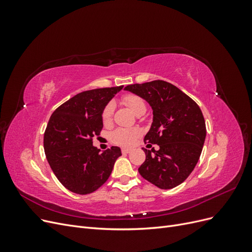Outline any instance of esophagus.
I'll use <instances>...</instances> for the list:
<instances>
[{"label": "esophagus", "instance_id": "esophagus-1", "mask_svg": "<svg viewBox=\"0 0 252 252\" xmlns=\"http://www.w3.org/2000/svg\"><path fill=\"white\" fill-rule=\"evenodd\" d=\"M130 151H131L130 148H122V154H124V155L129 154V152H130Z\"/></svg>", "mask_w": 252, "mask_h": 252}]
</instances>
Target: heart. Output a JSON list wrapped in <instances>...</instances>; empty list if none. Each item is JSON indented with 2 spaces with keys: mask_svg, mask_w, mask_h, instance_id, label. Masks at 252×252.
<instances>
[{
  "mask_svg": "<svg viewBox=\"0 0 252 252\" xmlns=\"http://www.w3.org/2000/svg\"><path fill=\"white\" fill-rule=\"evenodd\" d=\"M123 103L128 106L129 109L135 114H138L142 111L146 110V105L143 98L136 94H128L123 96ZM113 113V104L109 103L105 106V108L102 112V120L104 123H108L111 120ZM141 134V130L139 128H118L116 130L111 132V141L116 144L122 145V146H130L134 143L136 138Z\"/></svg>",
  "mask_w": 252,
  "mask_h": 252,
  "instance_id": "b5f03b06",
  "label": "heart"
}]
</instances>
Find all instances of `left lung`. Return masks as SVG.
<instances>
[{"label":"left lung","instance_id":"left-lung-1","mask_svg":"<svg viewBox=\"0 0 252 252\" xmlns=\"http://www.w3.org/2000/svg\"><path fill=\"white\" fill-rule=\"evenodd\" d=\"M125 90L147 101L154 111V122L144 141L158 144L159 149L143 148L146 159L140 166V174L161 189L177 187L192 172L203 149L206 125L199 105L161 80L132 84Z\"/></svg>","mask_w":252,"mask_h":252}]
</instances>
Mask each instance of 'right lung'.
Here are the masks:
<instances>
[{"label":"right lung","instance_id":"right-lung-1","mask_svg":"<svg viewBox=\"0 0 252 252\" xmlns=\"http://www.w3.org/2000/svg\"><path fill=\"white\" fill-rule=\"evenodd\" d=\"M123 86L83 91L58 107L44 133V150L53 173L78 194L95 191L108 180L121 149L103 151L93 145L103 128L105 106Z\"/></svg>","mask_w":252,"mask_h":252}]
</instances>
